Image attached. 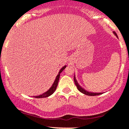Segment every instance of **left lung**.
Returning <instances> with one entry per match:
<instances>
[{"label":"left lung","instance_id":"1","mask_svg":"<svg viewBox=\"0 0 129 129\" xmlns=\"http://www.w3.org/2000/svg\"><path fill=\"white\" fill-rule=\"evenodd\" d=\"M113 34H114L117 37H118L117 35V33H116L115 31H113ZM74 80L75 84H76V86H77V89H78L80 92H82V93L84 94L88 95V96H97V95H100V94H103V92H90V91H87V90L84 89L83 87H82L79 84V83L77 82V80H76L75 75H74Z\"/></svg>","mask_w":129,"mask_h":129}]
</instances>
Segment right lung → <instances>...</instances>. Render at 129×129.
I'll return each mask as SVG.
<instances>
[{"label":"right lung","mask_w":129,"mask_h":129,"mask_svg":"<svg viewBox=\"0 0 129 129\" xmlns=\"http://www.w3.org/2000/svg\"><path fill=\"white\" fill-rule=\"evenodd\" d=\"M66 67H67V66H64L63 67H62V69H61L60 70L58 75H57L55 79L54 82H53L52 86H51V87L48 90V91H46V92H44V93L42 94H40L38 95V96H33V97H34V98H47V97H48V96H50V95H52V94L55 92V91L56 88H57V85H58V81H59V78H60V74L61 72L65 69V68H66Z\"/></svg>","instance_id":"add662e5"}]
</instances>
